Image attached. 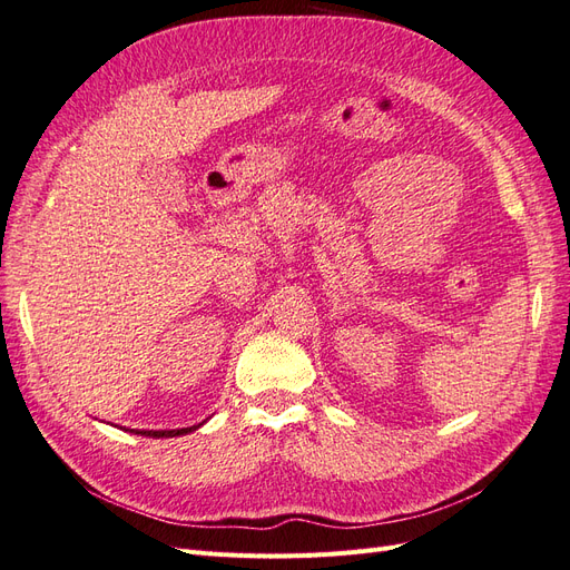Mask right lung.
Instances as JSON below:
<instances>
[{"label":"right lung","instance_id":"1","mask_svg":"<svg viewBox=\"0 0 570 570\" xmlns=\"http://www.w3.org/2000/svg\"><path fill=\"white\" fill-rule=\"evenodd\" d=\"M199 425H204V421H202ZM199 425L178 428V430H130V433H135V435H145V438H178V435H187V433H193V430H197Z\"/></svg>","mask_w":570,"mask_h":570}]
</instances>
